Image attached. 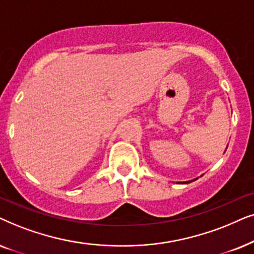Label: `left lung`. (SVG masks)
Here are the masks:
<instances>
[{"mask_svg":"<svg viewBox=\"0 0 254 254\" xmlns=\"http://www.w3.org/2000/svg\"><path fill=\"white\" fill-rule=\"evenodd\" d=\"M194 180H196V179H194ZM194 180H190V181H185L184 184H189V182H191V181H194Z\"/></svg>","mask_w":254,"mask_h":254,"instance_id":"left-lung-1","label":"left lung"}]
</instances>
